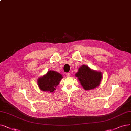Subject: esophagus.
I'll list each match as a JSON object with an SVG mask.
<instances>
[{"label": "esophagus", "instance_id": "1", "mask_svg": "<svg viewBox=\"0 0 131 131\" xmlns=\"http://www.w3.org/2000/svg\"><path fill=\"white\" fill-rule=\"evenodd\" d=\"M66 75L67 77H70L71 76V74L70 73H66Z\"/></svg>", "mask_w": 131, "mask_h": 131}]
</instances>
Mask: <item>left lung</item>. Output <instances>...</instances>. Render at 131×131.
Returning <instances> with one entry per match:
<instances>
[{"label": "left lung", "mask_w": 131, "mask_h": 131, "mask_svg": "<svg viewBox=\"0 0 131 131\" xmlns=\"http://www.w3.org/2000/svg\"><path fill=\"white\" fill-rule=\"evenodd\" d=\"M75 76L78 77V80L86 90L93 89L98 87L102 78L101 72L93 70L84 65L79 67Z\"/></svg>", "instance_id": "8db88e82"}]
</instances>
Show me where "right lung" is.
I'll return each instance as SVG.
<instances>
[{"mask_svg":"<svg viewBox=\"0 0 131 131\" xmlns=\"http://www.w3.org/2000/svg\"><path fill=\"white\" fill-rule=\"evenodd\" d=\"M63 78L60 73L54 71H49L46 74L37 80L38 86L41 90L49 93H54L56 87Z\"/></svg>","mask_w":131,"mask_h":131,"instance_id":"obj_1","label":"right lung"}]
</instances>
